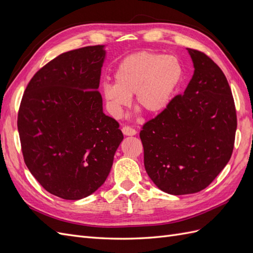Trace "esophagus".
<instances>
[{
	"label": "esophagus",
	"mask_w": 253,
	"mask_h": 253,
	"mask_svg": "<svg viewBox=\"0 0 253 253\" xmlns=\"http://www.w3.org/2000/svg\"><path fill=\"white\" fill-rule=\"evenodd\" d=\"M122 133H124V135L126 136H134L137 134L136 129L129 127V126H124L122 127Z\"/></svg>",
	"instance_id": "1"
}]
</instances>
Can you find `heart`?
Here are the masks:
<instances>
[{"label": "heart", "mask_w": 253, "mask_h": 253, "mask_svg": "<svg viewBox=\"0 0 253 253\" xmlns=\"http://www.w3.org/2000/svg\"><path fill=\"white\" fill-rule=\"evenodd\" d=\"M115 83L105 82L101 91L111 116L119 118L131 102L150 115H158L171 105L185 80L178 57L139 51L122 59L114 72Z\"/></svg>", "instance_id": "obj_1"}]
</instances>
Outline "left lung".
Returning <instances> with one entry per match:
<instances>
[{
    "instance_id": "8db88e82",
    "label": "left lung",
    "mask_w": 253,
    "mask_h": 253,
    "mask_svg": "<svg viewBox=\"0 0 253 253\" xmlns=\"http://www.w3.org/2000/svg\"><path fill=\"white\" fill-rule=\"evenodd\" d=\"M187 50L194 74L186 90L139 134L149 177L173 195L196 193L210 185L230 160L237 125L224 73L204 52Z\"/></svg>"
}]
</instances>
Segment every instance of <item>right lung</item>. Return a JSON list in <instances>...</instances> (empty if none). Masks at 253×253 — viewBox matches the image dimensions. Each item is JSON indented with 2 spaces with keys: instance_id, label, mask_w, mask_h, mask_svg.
Listing matches in <instances>:
<instances>
[{
  "instance_id": "obj_1",
  "label": "right lung",
  "mask_w": 253,
  "mask_h": 253,
  "mask_svg": "<svg viewBox=\"0 0 253 253\" xmlns=\"http://www.w3.org/2000/svg\"><path fill=\"white\" fill-rule=\"evenodd\" d=\"M104 45L58 56L29 81L18 114L24 162L52 195L77 201L109 176L124 135L97 90Z\"/></svg>"
}]
</instances>
